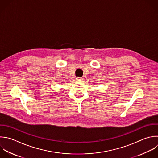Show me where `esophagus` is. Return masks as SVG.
Returning <instances> with one entry per match:
<instances>
[{"label":"esophagus","instance_id":"obj_1","mask_svg":"<svg viewBox=\"0 0 158 158\" xmlns=\"http://www.w3.org/2000/svg\"><path fill=\"white\" fill-rule=\"evenodd\" d=\"M76 80L78 81H81L83 80V78H80V77H77V78H76Z\"/></svg>","mask_w":158,"mask_h":158}]
</instances>
